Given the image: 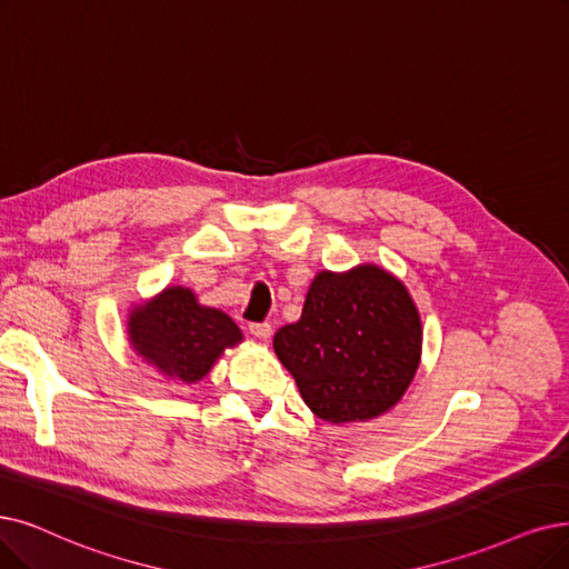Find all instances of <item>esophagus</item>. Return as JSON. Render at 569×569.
I'll use <instances>...</instances> for the list:
<instances>
[{
  "instance_id": "esophagus-1",
  "label": "esophagus",
  "mask_w": 569,
  "mask_h": 569,
  "mask_svg": "<svg viewBox=\"0 0 569 569\" xmlns=\"http://www.w3.org/2000/svg\"><path fill=\"white\" fill-rule=\"evenodd\" d=\"M249 331H252V336L259 338V340H270V336H272V327L268 322L252 325V327H249Z\"/></svg>"
}]
</instances>
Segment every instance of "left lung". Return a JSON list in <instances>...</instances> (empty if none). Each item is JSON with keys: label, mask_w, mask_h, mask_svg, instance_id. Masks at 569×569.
I'll return each mask as SVG.
<instances>
[{"label": "left lung", "mask_w": 569, "mask_h": 569, "mask_svg": "<svg viewBox=\"0 0 569 569\" xmlns=\"http://www.w3.org/2000/svg\"><path fill=\"white\" fill-rule=\"evenodd\" d=\"M310 411L331 425L367 422L395 408L422 357L420 310L378 263L312 278L301 320L272 338Z\"/></svg>", "instance_id": "obj_1"}]
</instances>
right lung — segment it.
I'll return each mask as SVG.
<instances>
[{"instance_id": "obj_1", "label": "right lung", "mask_w": 569, "mask_h": 569, "mask_svg": "<svg viewBox=\"0 0 569 569\" xmlns=\"http://www.w3.org/2000/svg\"><path fill=\"white\" fill-rule=\"evenodd\" d=\"M126 333L130 350L177 385L202 380L226 350L242 343V331L229 315L202 306L196 291L181 284H168L134 303Z\"/></svg>"}]
</instances>
